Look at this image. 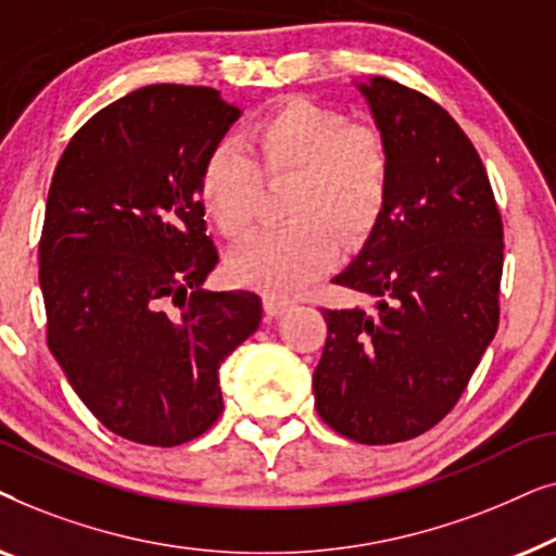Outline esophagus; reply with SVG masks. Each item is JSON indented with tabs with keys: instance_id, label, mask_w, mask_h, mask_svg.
Instances as JSON below:
<instances>
[{
	"instance_id": "esophagus-1",
	"label": "esophagus",
	"mask_w": 556,
	"mask_h": 556,
	"mask_svg": "<svg viewBox=\"0 0 556 556\" xmlns=\"http://www.w3.org/2000/svg\"><path fill=\"white\" fill-rule=\"evenodd\" d=\"M293 306L291 299H283V295H265V311H268L270 316H283L288 308Z\"/></svg>"
}]
</instances>
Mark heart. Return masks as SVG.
I'll return each instance as SVG.
<instances>
[{"instance_id":"1","label":"heart","mask_w":556,"mask_h":556,"mask_svg":"<svg viewBox=\"0 0 556 556\" xmlns=\"http://www.w3.org/2000/svg\"><path fill=\"white\" fill-rule=\"evenodd\" d=\"M242 149L217 143L202 164V207L232 242L253 235L265 181L283 185L291 223L268 230L232 257L235 280L270 295L299 291L324 273L337 240L356 248L384 217L394 185V156L375 126L308 98H286L250 121Z\"/></svg>"}]
</instances>
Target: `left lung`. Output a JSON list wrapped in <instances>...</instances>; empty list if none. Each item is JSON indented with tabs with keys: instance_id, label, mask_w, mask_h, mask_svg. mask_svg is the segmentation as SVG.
Masks as SVG:
<instances>
[{
	"instance_id": "1",
	"label": "left lung",
	"mask_w": 556,
	"mask_h": 556,
	"mask_svg": "<svg viewBox=\"0 0 556 556\" xmlns=\"http://www.w3.org/2000/svg\"><path fill=\"white\" fill-rule=\"evenodd\" d=\"M362 93L392 147L394 185L362 255L333 278L375 306L321 308L314 397L339 435L392 445L435 428L489 349L504 223L481 156L443 105L390 78Z\"/></svg>"
}]
</instances>
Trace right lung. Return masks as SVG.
Here are the masks:
<instances>
[{
    "instance_id": "obj_1",
    "label": "right lung",
    "mask_w": 556,
    "mask_h": 556,
    "mask_svg": "<svg viewBox=\"0 0 556 556\" xmlns=\"http://www.w3.org/2000/svg\"><path fill=\"white\" fill-rule=\"evenodd\" d=\"M238 116L215 88H139L86 121L52 174L48 346L98 422L134 443L207 432L219 364L261 326V295L200 288L217 265L200 174Z\"/></svg>"
}]
</instances>
